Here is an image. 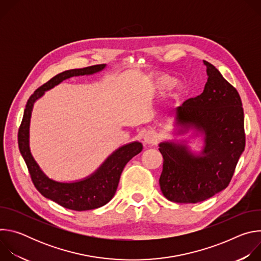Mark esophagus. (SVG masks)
<instances>
[{
    "label": "esophagus",
    "mask_w": 261,
    "mask_h": 261,
    "mask_svg": "<svg viewBox=\"0 0 261 261\" xmlns=\"http://www.w3.org/2000/svg\"><path fill=\"white\" fill-rule=\"evenodd\" d=\"M158 141V135L155 131H148L143 135V142L145 144H155Z\"/></svg>",
    "instance_id": "obj_1"
}]
</instances>
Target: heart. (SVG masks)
I'll use <instances>...</instances> for the list:
<instances>
[{"mask_svg":"<svg viewBox=\"0 0 261 261\" xmlns=\"http://www.w3.org/2000/svg\"><path fill=\"white\" fill-rule=\"evenodd\" d=\"M170 79L169 77H167V76H163V77H161L158 82H157V86H159V87H165V86H167L169 83H170Z\"/></svg>","mask_w":261,"mask_h":261,"instance_id":"1","label":"heart"}]
</instances>
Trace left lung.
<instances>
[{
  "mask_svg": "<svg viewBox=\"0 0 261 261\" xmlns=\"http://www.w3.org/2000/svg\"><path fill=\"white\" fill-rule=\"evenodd\" d=\"M203 92L173 109L175 134L202 136L203 146L191 151L186 140L162 141L163 170L159 184L170 201L196 203L224 190L245 150L244 110L238 91L211 63Z\"/></svg>",
  "mask_w": 261,
  "mask_h": 261,
  "instance_id": "8db88e82",
  "label": "left lung"
}]
</instances>
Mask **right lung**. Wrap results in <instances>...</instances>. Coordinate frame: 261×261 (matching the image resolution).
Wrapping results in <instances>:
<instances>
[{"mask_svg":"<svg viewBox=\"0 0 261 261\" xmlns=\"http://www.w3.org/2000/svg\"><path fill=\"white\" fill-rule=\"evenodd\" d=\"M106 68V64L95 65L82 69L64 71L39 89L28 100L22 122L18 131V146L20 154L28 166L36 189L44 197L73 211H89L103 206L115 196L119 180L125 165L142 151V144L133 141L120 146L89 176L74 181H58L48 177L39 167L30 150V122L35 102L44 93L65 80L73 76L93 75Z\"/></svg>","mask_w":261,"mask_h":261,"instance_id":"1","label":"right lung"}]
</instances>
